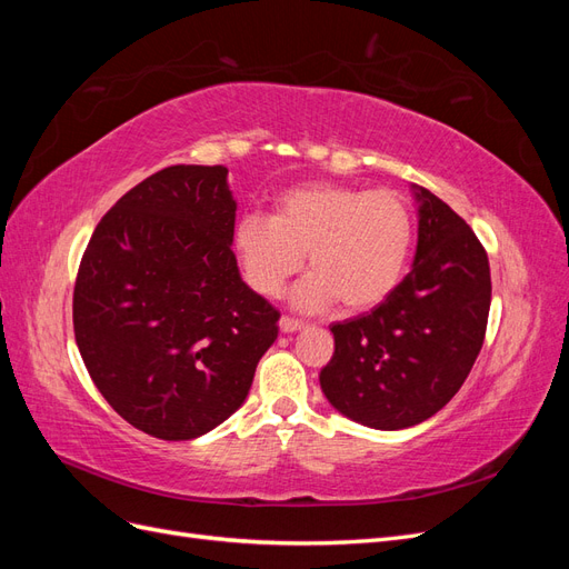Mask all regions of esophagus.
I'll list each match as a JSON object with an SVG mask.
<instances>
[{
    "label": "esophagus",
    "mask_w": 569,
    "mask_h": 569,
    "mask_svg": "<svg viewBox=\"0 0 569 569\" xmlns=\"http://www.w3.org/2000/svg\"><path fill=\"white\" fill-rule=\"evenodd\" d=\"M301 327H303V320H299V318H291V316L280 318V330L282 332H297V330H301Z\"/></svg>",
    "instance_id": "1"
}]
</instances>
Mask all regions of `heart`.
<instances>
[{
	"label": "heart",
	"mask_w": 569,
	"mask_h": 569,
	"mask_svg": "<svg viewBox=\"0 0 569 569\" xmlns=\"http://www.w3.org/2000/svg\"><path fill=\"white\" fill-rule=\"evenodd\" d=\"M234 251L247 284L278 297L291 274L311 272L295 289L303 311L337 299L347 311H368L401 282L412 247V218L391 189L311 182L284 192L274 216L247 213L234 228Z\"/></svg>",
	"instance_id": "heart-1"
}]
</instances>
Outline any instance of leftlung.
Returning <instances> with one entry per match:
<instances>
[{"mask_svg": "<svg viewBox=\"0 0 569 569\" xmlns=\"http://www.w3.org/2000/svg\"><path fill=\"white\" fill-rule=\"evenodd\" d=\"M416 263L368 316L337 322L320 387L339 412L403 429L449 403L475 366L491 306L489 256L472 228L418 187Z\"/></svg>", "mask_w": 569, "mask_h": 569, "instance_id": "obj_1", "label": "left lung"}]
</instances>
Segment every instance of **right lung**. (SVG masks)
I'll use <instances>...</instances> for the list:
<instances>
[{"label":"right lung","mask_w":569,"mask_h":569,"mask_svg":"<svg viewBox=\"0 0 569 569\" xmlns=\"http://www.w3.org/2000/svg\"><path fill=\"white\" fill-rule=\"evenodd\" d=\"M226 166H168L120 197L80 258L73 330L120 418L163 441L209 432L244 403L280 313L232 251Z\"/></svg>","instance_id":"obj_1"}]
</instances>
